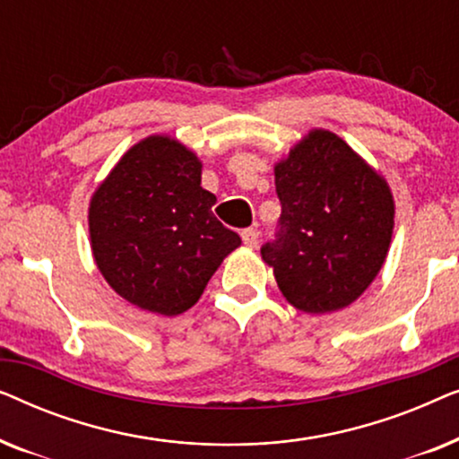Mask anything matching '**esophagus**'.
<instances>
[{"mask_svg":"<svg viewBox=\"0 0 459 459\" xmlns=\"http://www.w3.org/2000/svg\"><path fill=\"white\" fill-rule=\"evenodd\" d=\"M242 240L244 244H247L248 248H256V242H259V231H256L255 228H248L242 231Z\"/></svg>","mask_w":459,"mask_h":459,"instance_id":"34e87169","label":"esophagus"}]
</instances>
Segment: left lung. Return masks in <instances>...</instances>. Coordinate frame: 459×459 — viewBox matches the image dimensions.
<instances>
[{"label":"left lung","instance_id":"left-lung-1","mask_svg":"<svg viewBox=\"0 0 459 459\" xmlns=\"http://www.w3.org/2000/svg\"><path fill=\"white\" fill-rule=\"evenodd\" d=\"M273 173L280 234L261 248L263 261L299 311L344 309L386 261L394 228L391 186L328 129L300 137Z\"/></svg>","mask_w":459,"mask_h":459}]
</instances>
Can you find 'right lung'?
Masks as SVG:
<instances>
[{"instance_id": "add662e5", "label": "right lung", "mask_w": 459, "mask_h": 459, "mask_svg": "<svg viewBox=\"0 0 459 459\" xmlns=\"http://www.w3.org/2000/svg\"><path fill=\"white\" fill-rule=\"evenodd\" d=\"M200 179L196 152L156 134L134 143L91 194L93 261L112 290L137 309L165 317L187 311L242 244L212 215L217 198Z\"/></svg>"}]
</instances>
